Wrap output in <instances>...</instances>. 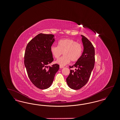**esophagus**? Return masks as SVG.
Masks as SVG:
<instances>
[{
	"label": "esophagus",
	"instance_id": "obj_1",
	"mask_svg": "<svg viewBox=\"0 0 120 120\" xmlns=\"http://www.w3.org/2000/svg\"><path fill=\"white\" fill-rule=\"evenodd\" d=\"M60 68L62 69L63 68H64V67L63 66H61V65H60Z\"/></svg>",
	"mask_w": 120,
	"mask_h": 120
}]
</instances>
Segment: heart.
Segmentation results:
<instances>
[{
  "label": "heart",
  "mask_w": 120,
  "mask_h": 120,
  "mask_svg": "<svg viewBox=\"0 0 120 120\" xmlns=\"http://www.w3.org/2000/svg\"><path fill=\"white\" fill-rule=\"evenodd\" d=\"M50 51L53 57L58 59L63 54V56L59 58L56 63L61 66H64L71 62L77 61L81 57L83 47L81 44L71 39H64L58 42V46L52 45Z\"/></svg>",
  "instance_id": "obj_1"
}]
</instances>
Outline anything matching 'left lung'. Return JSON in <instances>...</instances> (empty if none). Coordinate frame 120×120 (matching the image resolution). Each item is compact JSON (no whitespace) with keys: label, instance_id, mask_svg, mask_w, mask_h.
I'll return each instance as SVG.
<instances>
[{"label":"left lung","instance_id":"left-lung-1","mask_svg":"<svg viewBox=\"0 0 120 120\" xmlns=\"http://www.w3.org/2000/svg\"><path fill=\"white\" fill-rule=\"evenodd\" d=\"M84 51L80 59L70 68V73L66 79L69 87L73 90H79L88 82L95 63L94 48L91 42L85 36L81 35Z\"/></svg>","mask_w":120,"mask_h":120}]
</instances>
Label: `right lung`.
Masks as SVG:
<instances>
[{"label": "right lung", "instance_id": "1", "mask_svg": "<svg viewBox=\"0 0 120 120\" xmlns=\"http://www.w3.org/2000/svg\"><path fill=\"white\" fill-rule=\"evenodd\" d=\"M54 35L40 33L30 40L26 46L24 64L29 78L39 89H46L51 86L59 65L48 66L53 58L50 48L54 42Z\"/></svg>", "mask_w": 120, "mask_h": 120}]
</instances>
